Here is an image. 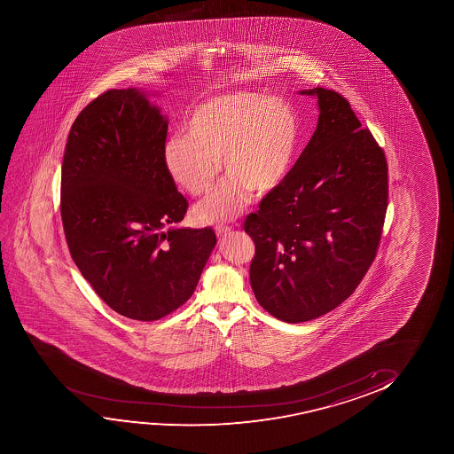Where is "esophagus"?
<instances>
[{"mask_svg":"<svg viewBox=\"0 0 454 454\" xmlns=\"http://www.w3.org/2000/svg\"><path fill=\"white\" fill-rule=\"evenodd\" d=\"M230 232L231 226H228V224H217V226H215V234H217L218 237L226 236V234H230Z\"/></svg>","mask_w":454,"mask_h":454,"instance_id":"1","label":"esophagus"}]
</instances>
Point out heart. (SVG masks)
Returning <instances> with one entry per match:
<instances>
[{
    "label": "heart",
    "instance_id": "heart-1",
    "mask_svg": "<svg viewBox=\"0 0 454 454\" xmlns=\"http://www.w3.org/2000/svg\"><path fill=\"white\" fill-rule=\"evenodd\" d=\"M186 133L168 137L162 161L178 186L192 197L209 192L220 174L230 175L193 209L200 223L236 217L249 193L273 192L292 168L299 125L290 104L263 94H224L201 102L186 122Z\"/></svg>",
    "mask_w": 454,
    "mask_h": 454
}]
</instances>
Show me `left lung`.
I'll use <instances>...</instances> for the list:
<instances>
[{"mask_svg":"<svg viewBox=\"0 0 454 454\" xmlns=\"http://www.w3.org/2000/svg\"><path fill=\"white\" fill-rule=\"evenodd\" d=\"M317 127L286 180L243 230L254 242L249 280L257 302L284 323L336 309L372 265L387 209V162L350 104L325 88Z\"/></svg>","mask_w":454,"mask_h":454,"instance_id":"8db88e82","label":"left lung"}]
</instances>
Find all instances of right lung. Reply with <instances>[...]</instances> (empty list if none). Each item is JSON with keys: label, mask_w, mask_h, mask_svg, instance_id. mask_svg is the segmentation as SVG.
Returning a JSON list of instances; mask_svg holds the SVG:
<instances>
[{"label": "right lung", "mask_w": 454, "mask_h": 454, "mask_svg": "<svg viewBox=\"0 0 454 454\" xmlns=\"http://www.w3.org/2000/svg\"><path fill=\"white\" fill-rule=\"evenodd\" d=\"M168 119L137 88L108 90L75 118L63 155L60 215L69 253L104 302L156 321L192 296L217 243L186 215L162 161Z\"/></svg>", "instance_id": "obj_1"}]
</instances>
